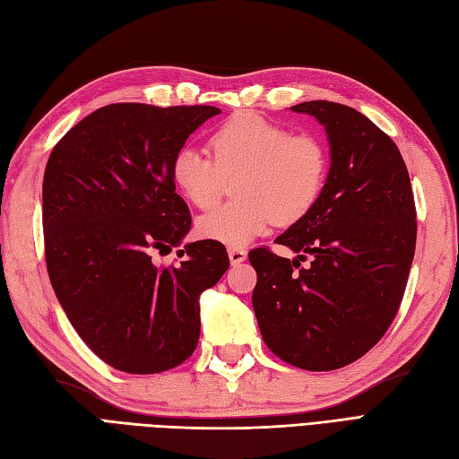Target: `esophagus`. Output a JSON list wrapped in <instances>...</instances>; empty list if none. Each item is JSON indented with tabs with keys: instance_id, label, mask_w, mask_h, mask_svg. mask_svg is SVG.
<instances>
[{
	"instance_id": "esophagus-1",
	"label": "esophagus",
	"mask_w": 459,
	"mask_h": 459,
	"mask_svg": "<svg viewBox=\"0 0 459 459\" xmlns=\"http://www.w3.org/2000/svg\"><path fill=\"white\" fill-rule=\"evenodd\" d=\"M228 255H230V262L233 264V266H238V264L247 260V251H243V248H230Z\"/></svg>"
}]
</instances>
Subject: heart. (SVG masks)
<instances>
[{
    "mask_svg": "<svg viewBox=\"0 0 459 459\" xmlns=\"http://www.w3.org/2000/svg\"><path fill=\"white\" fill-rule=\"evenodd\" d=\"M211 154L182 147L170 160V178L182 197L206 211L233 179V201L197 220L201 239L241 248L277 224L307 216L325 187L329 157L312 134H290L256 113H239L208 140Z\"/></svg>",
    "mask_w": 459,
    "mask_h": 459,
    "instance_id": "obj_1",
    "label": "heart"
}]
</instances>
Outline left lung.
<instances>
[{
    "mask_svg": "<svg viewBox=\"0 0 459 459\" xmlns=\"http://www.w3.org/2000/svg\"><path fill=\"white\" fill-rule=\"evenodd\" d=\"M290 110L325 128L331 166L312 211L275 239L297 258L248 253L258 275L253 308L275 356L331 371L362 358L391 327L415 253V203L398 147L368 117L331 101ZM307 255L311 266L300 269Z\"/></svg>",
    "mask_w": 459,
    "mask_h": 459,
    "instance_id": "8db88e82",
    "label": "left lung"
}]
</instances>
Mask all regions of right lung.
Here are the masks:
<instances>
[{
    "instance_id": "1",
    "label": "right lung",
    "mask_w": 459,
    "mask_h": 459,
    "mask_svg": "<svg viewBox=\"0 0 459 459\" xmlns=\"http://www.w3.org/2000/svg\"><path fill=\"white\" fill-rule=\"evenodd\" d=\"M220 115L208 105L113 103L93 110L53 147L44 241L49 281L80 339L115 369H172L197 349L199 297L230 266L224 245H184L191 228L170 160L189 134Z\"/></svg>"
}]
</instances>
